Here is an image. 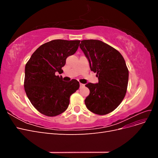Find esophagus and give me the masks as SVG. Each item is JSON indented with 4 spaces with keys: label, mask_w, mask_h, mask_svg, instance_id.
Segmentation results:
<instances>
[{
    "label": "esophagus",
    "mask_w": 158,
    "mask_h": 158,
    "mask_svg": "<svg viewBox=\"0 0 158 158\" xmlns=\"http://www.w3.org/2000/svg\"><path fill=\"white\" fill-rule=\"evenodd\" d=\"M80 87H83V86H84V84H83L82 83H80Z\"/></svg>",
    "instance_id": "obj_1"
}]
</instances>
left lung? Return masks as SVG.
<instances>
[{"label": "left lung", "mask_w": 158, "mask_h": 158, "mask_svg": "<svg viewBox=\"0 0 158 158\" xmlns=\"http://www.w3.org/2000/svg\"><path fill=\"white\" fill-rule=\"evenodd\" d=\"M80 47L99 80L97 84L85 85L89 89V95L85 99V106L99 115L111 113L126 95L128 70L125 60L117 50L102 41L82 40Z\"/></svg>", "instance_id": "left-lung-1"}]
</instances>
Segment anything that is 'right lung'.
<instances>
[{
	"label": "right lung",
	"mask_w": 158,
	"mask_h": 158,
	"mask_svg": "<svg viewBox=\"0 0 158 158\" xmlns=\"http://www.w3.org/2000/svg\"><path fill=\"white\" fill-rule=\"evenodd\" d=\"M80 40H55L41 45L33 52L25 67L24 89L28 99L38 111L55 117L68 108L70 95L80 87L73 79L64 82L57 75L69 56L77 51Z\"/></svg>",
	"instance_id": "1"
}]
</instances>
